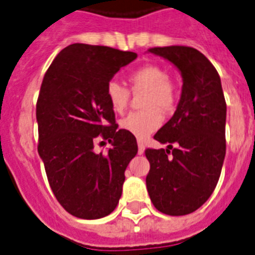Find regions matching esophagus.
I'll use <instances>...</instances> for the list:
<instances>
[{"label":"esophagus","mask_w":255,"mask_h":255,"mask_svg":"<svg viewBox=\"0 0 255 255\" xmlns=\"http://www.w3.org/2000/svg\"><path fill=\"white\" fill-rule=\"evenodd\" d=\"M137 146H138V154H144L145 152V145L141 140H137Z\"/></svg>","instance_id":"obj_1"}]
</instances>
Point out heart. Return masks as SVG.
<instances>
[{
    "instance_id": "1",
    "label": "heart",
    "mask_w": 255,
    "mask_h": 255,
    "mask_svg": "<svg viewBox=\"0 0 255 255\" xmlns=\"http://www.w3.org/2000/svg\"><path fill=\"white\" fill-rule=\"evenodd\" d=\"M133 93H145L142 99L144 111L131 113L121 121V127L138 138L146 137L162 124V113H169L177 102V90L169 80V73L158 65L148 64L132 72L128 77ZM106 97L111 109L123 114L129 102V92L117 81H110Z\"/></svg>"
}]
</instances>
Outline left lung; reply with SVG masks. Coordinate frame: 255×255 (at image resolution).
I'll list each match as a JSON object with an SVG mask.
<instances>
[{"label": "left lung", "instance_id": "obj_1", "mask_svg": "<svg viewBox=\"0 0 255 255\" xmlns=\"http://www.w3.org/2000/svg\"><path fill=\"white\" fill-rule=\"evenodd\" d=\"M181 72L182 93L171 119L154 138L167 149H146V188L162 214L182 216L202 207L214 192L225 158V103L220 76L206 56L185 45L154 47ZM176 148H173L172 145Z\"/></svg>", "mask_w": 255, "mask_h": 255}]
</instances>
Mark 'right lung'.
Listing matches in <instances>:
<instances>
[{
  "label": "right lung",
  "mask_w": 255,
  "mask_h": 255,
  "mask_svg": "<svg viewBox=\"0 0 255 255\" xmlns=\"http://www.w3.org/2000/svg\"><path fill=\"white\" fill-rule=\"evenodd\" d=\"M137 57L103 45H68L45 72L36 102L38 152L64 210L80 219L110 215L122 196L124 171L137 153L132 133L118 129L106 86ZM98 138L113 145L95 153Z\"/></svg>",
  "instance_id": "obj_1"
}]
</instances>
